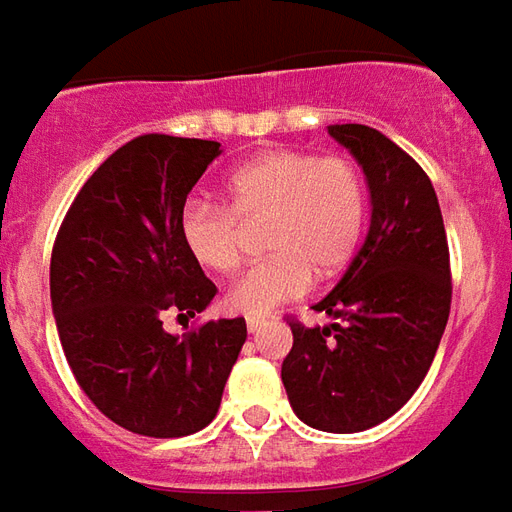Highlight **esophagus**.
Segmentation results:
<instances>
[{
    "label": "esophagus",
    "mask_w": 512,
    "mask_h": 512,
    "mask_svg": "<svg viewBox=\"0 0 512 512\" xmlns=\"http://www.w3.org/2000/svg\"><path fill=\"white\" fill-rule=\"evenodd\" d=\"M248 330H251V333H256V330H261V324H264V319H259V316H248Z\"/></svg>",
    "instance_id": "1"
}]
</instances>
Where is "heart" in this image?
Here are the masks:
<instances>
[{
  "instance_id": "1",
  "label": "heart",
  "mask_w": 512,
  "mask_h": 512,
  "mask_svg": "<svg viewBox=\"0 0 512 512\" xmlns=\"http://www.w3.org/2000/svg\"><path fill=\"white\" fill-rule=\"evenodd\" d=\"M223 204L190 199L179 212V237L190 259L215 275L240 264V223L264 218L270 251L231 283L229 311L267 316L297 300L316 278L341 272L360 245L368 185L352 155L275 149L242 163L220 185Z\"/></svg>"
}]
</instances>
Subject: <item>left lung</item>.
Returning <instances> with one entry per match:
<instances>
[{
	"instance_id": "1",
	"label": "left lung",
	"mask_w": 512,
	"mask_h": 512,
	"mask_svg": "<svg viewBox=\"0 0 512 512\" xmlns=\"http://www.w3.org/2000/svg\"><path fill=\"white\" fill-rule=\"evenodd\" d=\"M363 166L371 226L333 292L313 311L333 324L292 319L281 368L302 423L357 434L384 423L414 395L445 333L453 281L439 199L420 163L368 125H330Z\"/></svg>"
}]
</instances>
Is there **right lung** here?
<instances>
[{"label":"right lung","mask_w":512,"mask_h":512,"mask_svg":"<svg viewBox=\"0 0 512 512\" xmlns=\"http://www.w3.org/2000/svg\"><path fill=\"white\" fill-rule=\"evenodd\" d=\"M218 141L147 133L84 182L51 251V308L67 365L92 404L133 434L201 431L248 338L245 319L171 335L163 313L196 316L218 294L179 237L185 199Z\"/></svg>","instance_id":"add662e5"}]
</instances>
